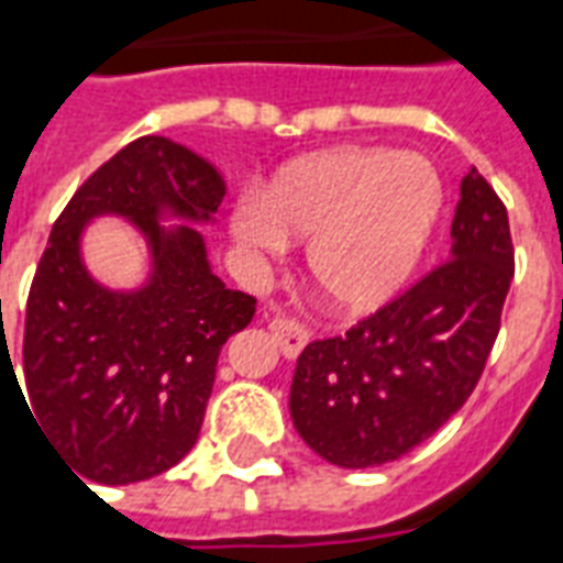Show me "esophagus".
Masks as SVG:
<instances>
[{"mask_svg": "<svg viewBox=\"0 0 563 563\" xmlns=\"http://www.w3.org/2000/svg\"><path fill=\"white\" fill-rule=\"evenodd\" d=\"M272 336L274 342H277V349H280V354L286 360H295L303 351V345L310 342V333L300 328V324H295V321L289 319H274L272 321Z\"/></svg>", "mask_w": 563, "mask_h": 563, "instance_id": "1", "label": "esophagus"}]
</instances>
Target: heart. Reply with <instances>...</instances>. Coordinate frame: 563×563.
<instances>
[{
	"label": "heart",
	"instance_id": "b5f03b06",
	"mask_svg": "<svg viewBox=\"0 0 563 563\" xmlns=\"http://www.w3.org/2000/svg\"><path fill=\"white\" fill-rule=\"evenodd\" d=\"M443 209L431 162L380 147H336L303 158L265 197L230 214L235 244L274 263L307 242V274L342 316H366L401 291Z\"/></svg>",
	"mask_w": 563,
	"mask_h": 563
}]
</instances>
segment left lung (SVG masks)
I'll return each instance as SVG.
<instances>
[{"instance_id":"1","label":"left lung","mask_w":563,"mask_h":563,"mask_svg":"<svg viewBox=\"0 0 563 563\" xmlns=\"http://www.w3.org/2000/svg\"><path fill=\"white\" fill-rule=\"evenodd\" d=\"M514 277L508 212L472 167L449 263L345 336L300 351L289 413L300 440L342 470H372L424 443L472 396Z\"/></svg>"}]
</instances>
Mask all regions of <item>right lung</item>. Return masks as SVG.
Segmentation results:
<instances>
[{"mask_svg":"<svg viewBox=\"0 0 563 563\" xmlns=\"http://www.w3.org/2000/svg\"><path fill=\"white\" fill-rule=\"evenodd\" d=\"M224 191L195 150L144 135L93 170L55 221L25 307V398L88 482H144L197 443L218 354L256 310L212 272L197 230L214 224ZM97 217H123L148 244L151 272L135 290H111L84 265Z\"/></svg>","mask_w":563,"mask_h":563,"instance_id":"obj_1","label":"right lung"}]
</instances>
